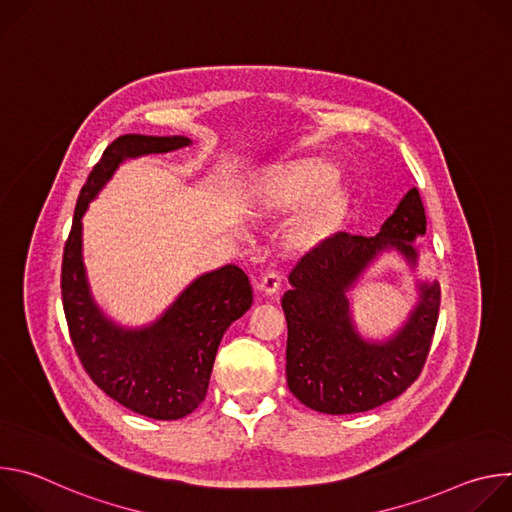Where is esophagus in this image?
<instances>
[{"instance_id": "34e87169", "label": "esophagus", "mask_w": 512, "mask_h": 512, "mask_svg": "<svg viewBox=\"0 0 512 512\" xmlns=\"http://www.w3.org/2000/svg\"><path fill=\"white\" fill-rule=\"evenodd\" d=\"M281 283H283V275H281L279 271H267V273L257 281V289L263 291L265 296H273V294H277V291H279Z\"/></svg>"}]
</instances>
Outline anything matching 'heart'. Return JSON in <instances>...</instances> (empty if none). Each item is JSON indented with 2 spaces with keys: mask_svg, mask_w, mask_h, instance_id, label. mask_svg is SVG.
<instances>
[{
  "mask_svg": "<svg viewBox=\"0 0 512 512\" xmlns=\"http://www.w3.org/2000/svg\"><path fill=\"white\" fill-rule=\"evenodd\" d=\"M334 182V170L322 162H298L283 170L271 172L257 190V204L267 210H289L308 206L320 197L294 229V239L300 245L314 243L330 218L334 194L328 188Z\"/></svg>",
  "mask_w": 512,
  "mask_h": 512,
  "instance_id": "b5f03b06",
  "label": "heart"
}]
</instances>
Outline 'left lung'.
Returning a JSON list of instances; mask_svg holds the SVG:
<instances>
[{"label": "left lung", "mask_w": 512, "mask_h": 512, "mask_svg": "<svg viewBox=\"0 0 512 512\" xmlns=\"http://www.w3.org/2000/svg\"><path fill=\"white\" fill-rule=\"evenodd\" d=\"M425 235V208L411 188L379 235L336 233L308 251L289 273L281 298L287 320V387L306 407L348 415L399 397L419 377L440 314V283H419V302L387 342L360 338L346 291L379 253L399 251L417 263L413 241Z\"/></svg>", "instance_id": "1"}]
</instances>
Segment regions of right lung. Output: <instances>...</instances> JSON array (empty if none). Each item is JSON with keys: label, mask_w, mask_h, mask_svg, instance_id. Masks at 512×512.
<instances>
[{"label": "right lung", "mask_w": 512, "mask_h": 512, "mask_svg": "<svg viewBox=\"0 0 512 512\" xmlns=\"http://www.w3.org/2000/svg\"><path fill=\"white\" fill-rule=\"evenodd\" d=\"M184 145L190 139L182 135L135 133L107 145L79 194L60 275L70 340L87 375L123 407L162 421L186 417L204 401L223 334L253 304L249 277L237 265H225L194 279L152 326H117L91 296L83 263V214L123 160Z\"/></svg>", "instance_id": "add662e5"}]
</instances>
